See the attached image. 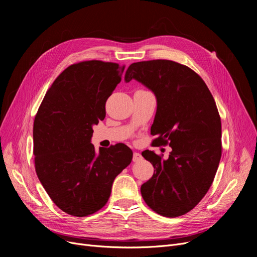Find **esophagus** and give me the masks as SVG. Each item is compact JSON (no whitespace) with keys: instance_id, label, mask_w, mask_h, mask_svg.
<instances>
[{"instance_id":"esophagus-1","label":"esophagus","mask_w":257,"mask_h":257,"mask_svg":"<svg viewBox=\"0 0 257 257\" xmlns=\"http://www.w3.org/2000/svg\"><path fill=\"white\" fill-rule=\"evenodd\" d=\"M143 159V156H142V154L141 153H138V152H136L133 154V158H132V160L134 161V163H139V161H141Z\"/></svg>"}]
</instances>
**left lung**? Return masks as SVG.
I'll return each instance as SVG.
<instances>
[{"label":"left lung","mask_w":257,"mask_h":257,"mask_svg":"<svg viewBox=\"0 0 257 257\" xmlns=\"http://www.w3.org/2000/svg\"><path fill=\"white\" fill-rule=\"evenodd\" d=\"M131 80L156 98L153 144L172 148L168 159L154 151L142 153L155 169L152 178L141 187L143 199L161 215L179 217L205 196L217 173L222 154L217 105L202 78L178 62H134L125 74V82Z\"/></svg>","instance_id":"8db88e82"}]
</instances>
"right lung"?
<instances>
[{
    "label": "right lung",
    "instance_id": "right-lung-1",
    "mask_svg": "<svg viewBox=\"0 0 257 257\" xmlns=\"http://www.w3.org/2000/svg\"><path fill=\"white\" fill-rule=\"evenodd\" d=\"M125 65L90 60L70 65L54 81L34 119L37 177L52 201L75 217L101 209L113 180L132 160L124 144L94 150L92 126L104 119L105 103Z\"/></svg>",
    "mask_w": 257,
    "mask_h": 257
}]
</instances>
